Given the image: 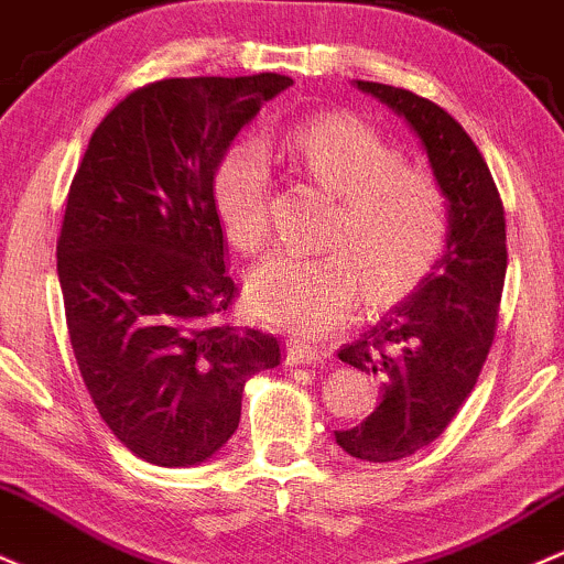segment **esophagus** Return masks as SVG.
Segmentation results:
<instances>
[{
  "label": "esophagus",
  "mask_w": 564,
  "mask_h": 564,
  "mask_svg": "<svg viewBox=\"0 0 564 564\" xmlns=\"http://www.w3.org/2000/svg\"><path fill=\"white\" fill-rule=\"evenodd\" d=\"M327 354L306 340H288V365H322Z\"/></svg>",
  "instance_id": "34e87169"
}]
</instances>
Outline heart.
<instances>
[{"instance_id":"obj_1","label":"heart","mask_w":564,"mask_h":564,"mask_svg":"<svg viewBox=\"0 0 564 564\" xmlns=\"http://www.w3.org/2000/svg\"><path fill=\"white\" fill-rule=\"evenodd\" d=\"M301 173L338 199L325 256L271 252L248 276V301L265 322L303 335L349 319L365 288L372 306L404 299L432 271L451 231L440 181L351 117H319L290 135ZM271 164L252 143L234 145L213 175V210L226 239L258 250L269 237Z\"/></svg>"}]
</instances>
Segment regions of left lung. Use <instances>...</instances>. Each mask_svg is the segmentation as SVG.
Returning <instances> with one entry per match:
<instances>
[{
  "label": "left lung",
  "instance_id": "1",
  "mask_svg": "<svg viewBox=\"0 0 564 564\" xmlns=\"http://www.w3.org/2000/svg\"><path fill=\"white\" fill-rule=\"evenodd\" d=\"M357 87L408 119L451 207L445 252L415 293L338 351L340 362L381 378L383 394L335 442L354 458L389 464L432 445L471 394L496 338L509 256L501 194L469 132L402 87Z\"/></svg>",
  "mask_w": 564,
  "mask_h": 564
}]
</instances>
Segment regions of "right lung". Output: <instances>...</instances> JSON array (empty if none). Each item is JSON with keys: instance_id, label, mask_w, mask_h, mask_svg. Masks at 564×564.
Listing matches in <instances>:
<instances>
[{"instance_id": "add662e5", "label": "right lung", "mask_w": 564, "mask_h": 564, "mask_svg": "<svg viewBox=\"0 0 564 564\" xmlns=\"http://www.w3.org/2000/svg\"><path fill=\"white\" fill-rule=\"evenodd\" d=\"M290 85L252 74L138 87L95 128L68 188L58 237L68 338L100 419L149 464L218 453L239 426L248 378L282 359L274 335L229 319L239 290L213 175Z\"/></svg>"}]
</instances>
